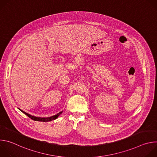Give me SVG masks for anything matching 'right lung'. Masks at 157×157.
<instances>
[{
  "label": "right lung",
  "mask_w": 157,
  "mask_h": 157,
  "mask_svg": "<svg viewBox=\"0 0 157 157\" xmlns=\"http://www.w3.org/2000/svg\"><path fill=\"white\" fill-rule=\"evenodd\" d=\"M20 110L22 112V113H24L25 115H27L29 117H30L31 119H32L33 121H41V122H48V121H52L53 120H55L56 118H58V117L63 113V111H61V112H60V113H59L58 114H57L56 115H55L53 116L49 117H43V118H42V117H35V116H32L26 113L25 112H24L23 110Z\"/></svg>",
  "instance_id": "obj_1"
}]
</instances>
